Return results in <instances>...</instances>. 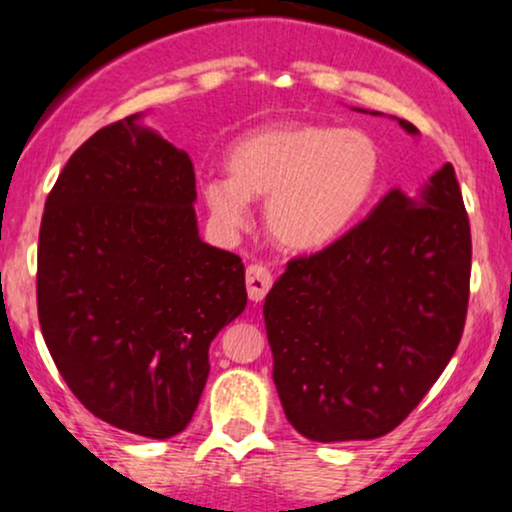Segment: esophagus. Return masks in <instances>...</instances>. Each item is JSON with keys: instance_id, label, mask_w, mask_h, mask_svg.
Instances as JSON below:
<instances>
[{"instance_id": "obj_1", "label": "esophagus", "mask_w": 512, "mask_h": 512, "mask_svg": "<svg viewBox=\"0 0 512 512\" xmlns=\"http://www.w3.org/2000/svg\"><path fill=\"white\" fill-rule=\"evenodd\" d=\"M245 284H248V296L252 303H260L267 296L269 286H272V274L262 267V264H250L245 272Z\"/></svg>"}]
</instances>
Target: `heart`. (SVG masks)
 <instances>
[{
  "label": "heart",
  "mask_w": 512,
  "mask_h": 512,
  "mask_svg": "<svg viewBox=\"0 0 512 512\" xmlns=\"http://www.w3.org/2000/svg\"><path fill=\"white\" fill-rule=\"evenodd\" d=\"M380 149L361 129L272 125L231 144L228 175H209L202 199L223 236L250 223V199H267L269 238L317 252L354 226L380 180Z\"/></svg>",
  "instance_id": "obj_1"
}]
</instances>
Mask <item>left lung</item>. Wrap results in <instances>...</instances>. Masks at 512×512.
I'll return each instance as SVG.
<instances>
[{
    "instance_id": "1",
    "label": "left lung",
    "mask_w": 512,
    "mask_h": 512,
    "mask_svg": "<svg viewBox=\"0 0 512 512\" xmlns=\"http://www.w3.org/2000/svg\"><path fill=\"white\" fill-rule=\"evenodd\" d=\"M469 269V219L450 163L416 197L395 187L330 248L286 264L264 325L289 424L317 443L380 438L402 424L460 344Z\"/></svg>"
}]
</instances>
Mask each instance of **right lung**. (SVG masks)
Returning a JSON list of instances; mask_svg holds the SVG:
<instances>
[{"mask_svg":"<svg viewBox=\"0 0 512 512\" xmlns=\"http://www.w3.org/2000/svg\"><path fill=\"white\" fill-rule=\"evenodd\" d=\"M190 156L142 125L98 129L45 202L38 317L52 361L105 424L170 438L192 421L209 344L245 310V267L199 238Z\"/></svg>","mask_w":512,"mask_h":512,"instance_id":"right-lung-1","label":"right lung"}]
</instances>
